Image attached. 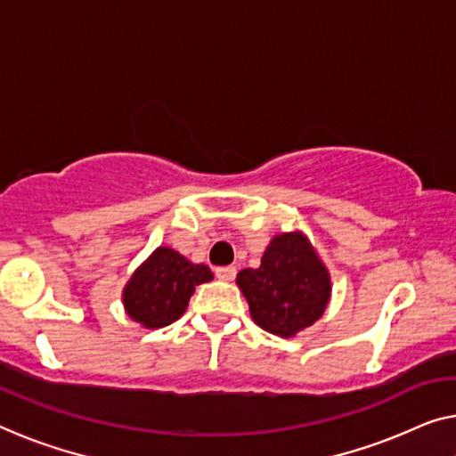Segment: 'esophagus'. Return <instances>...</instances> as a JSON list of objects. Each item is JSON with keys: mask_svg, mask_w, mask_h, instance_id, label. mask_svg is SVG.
I'll use <instances>...</instances> for the list:
<instances>
[{"mask_svg": "<svg viewBox=\"0 0 456 456\" xmlns=\"http://www.w3.org/2000/svg\"><path fill=\"white\" fill-rule=\"evenodd\" d=\"M215 274H216V278H221V281H233L237 270H235V266H219V268H215Z\"/></svg>", "mask_w": 456, "mask_h": 456, "instance_id": "obj_1", "label": "esophagus"}]
</instances>
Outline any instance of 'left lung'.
I'll return each mask as SVG.
<instances>
[{"label": "left lung", "mask_w": 456, "mask_h": 456, "mask_svg": "<svg viewBox=\"0 0 456 456\" xmlns=\"http://www.w3.org/2000/svg\"><path fill=\"white\" fill-rule=\"evenodd\" d=\"M237 284L254 322L281 338L317 322L331 293L328 270L301 233L274 237L260 268L241 270Z\"/></svg>", "instance_id": "1"}]
</instances>
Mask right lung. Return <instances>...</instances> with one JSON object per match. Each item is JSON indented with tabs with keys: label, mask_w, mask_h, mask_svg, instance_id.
<instances>
[{
	"label": "right lung",
	"mask_w": 456,
	"mask_h": 456,
	"mask_svg": "<svg viewBox=\"0 0 456 456\" xmlns=\"http://www.w3.org/2000/svg\"><path fill=\"white\" fill-rule=\"evenodd\" d=\"M213 278L205 264H192L169 248H158L125 289L126 314L145 328H163L180 319L194 289Z\"/></svg>",
	"instance_id": "obj_1"
}]
</instances>
